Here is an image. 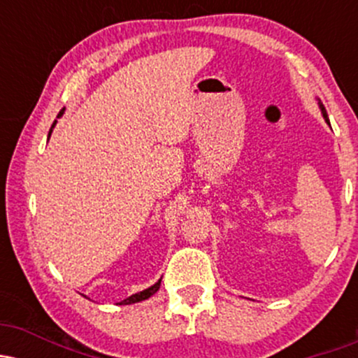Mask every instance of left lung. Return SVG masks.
<instances>
[{
	"mask_svg": "<svg viewBox=\"0 0 358 358\" xmlns=\"http://www.w3.org/2000/svg\"><path fill=\"white\" fill-rule=\"evenodd\" d=\"M320 108H322V113H323V117H324V121L328 122V124H330V121H328V116H327V110H324V108H323V104H320Z\"/></svg>",
	"mask_w": 358,
	"mask_h": 358,
	"instance_id": "left-lung-1",
	"label": "left lung"
}]
</instances>
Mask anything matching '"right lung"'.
Masks as SVG:
<instances>
[{
  "instance_id": "1",
  "label": "right lung",
  "mask_w": 358,
  "mask_h": 358,
  "mask_svg": "<svg viewBox=\"0 0 358 358\" xmlns=\"http://www.w3.org/2000/svg\"><path fill=\"white\" fill-rule=\"evenodd\" d=\"M62 114H64V109L60 110V113H59V116H62ZM55 122H57V121H55ZM55 122H53L52 127H50V131H48V138H50V134H52V129H53V126H55ZM159 286H162V279H159V281L156 282V285H153V286H151V287H148V289H145V291H141V293H136V294H133V296H129V298L122 299V301L119 303V305H131V303L145 301V299H148V298H150V296H153V294L156 293V291L159 289Z\"/></svg>"
}]
</instances>
